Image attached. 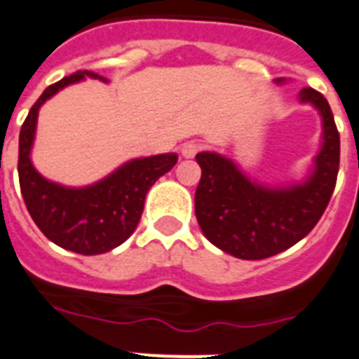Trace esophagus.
Here are the masks:
<instances>
[{
  "mask_svg": "<svg viewBox=\"0 0 359 359\" xmlns=\"http://www.w3.org/2000/svg\"><path fill=\"white\" fill-rule=\"evenodd\" d=\"M198 150H200V147L194 141H189V143H185L182 147V156L185 159H192L198 154Z\"/></svg>",
  "mask_w": 359,
  "mask_h": 359,
  "instance_id": "esophagus-1",
  "label": "esophagus"
}]
</instances>
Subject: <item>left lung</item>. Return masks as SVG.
Returning <instances> with one entry per match:
<instances>
[{
	"mask_svg": "<svg viewBox=\"0 0 359 359\" xmlns=\"http://www.w3.org/2000/svg\"><path fill=\"white\" fill-rule=\"evenodd\" d=\"M275 84H286L277 79ZM301 104L321 117V144L299 182L262 183L218 152H200V185L194 211L205 238L236 259L260 260L288 250L313 229L327 209L339 168V133L327 99L312 88L299 91Z\"/></svg>",
	"mask_w": 359,
	"mask_h": 359,
	"instance_id": "obj_1",
	"label": "left lung"
}]
</instances>
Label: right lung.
Here are the masks:
<instances>
[{"label":"right lung","instance_id":"add662e5","mask_svg":"<svg viewBox=\"0 0 359 359\" xmlns=\"http://www.w3.org/2000/svg\"><path fill=\"white\" fill-rule=\"evenodd\" d=\"M86 79L109 80L93 71H76L49 86L34 102L20 132L18 176L27 211L47 238L80 255L108 253L128 240L143 215L150 187L177 163V154L128 159L99 182L69 187L41 176L32 165L38 111L64 88Z\"/></svg>","mask_w":359,"mask_h":359}]
</instances>
